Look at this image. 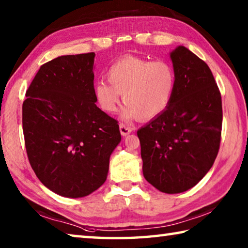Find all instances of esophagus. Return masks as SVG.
Segmentation results:
<instances>
[{"label":"esophagus","instance_id":"esophagus-1","mask_svg":"<svg viewBox=\"0 0 248 248\" xmlns=\"http://www.w3.org/2000/svg\"><path fill=\"white\" fill-rule=\"evenodd\" d=\"M119 129H120L121 136H124V137L128 136V134L131 133V131H132V128H130V127H128V125H125L124 124H119Z\"/></svg>","mask_w":248,"mask_h":248}]
</instances>
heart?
I'll use <instances>...</instances> for the list:
<instances>
[{
  "instance_id": "heart-1",
  "label": "heart",
  "mask_w": 248,
  "mask_h": 248,
  "mask_svg": "<svg viewBox=\"0 0 248 248\" xmlns=\"http://www.w3.org/2000/svg\"><path fill=\"white\" fill-rule=\"evenodd\" d=\"M107 81L96 83L94 93L100 108L114 114L123 95L124 118L148 120L162 114L170 103L176 75L169 62L149 61L129 56L115 62L106 73Z\"/></svg>"
}]
</instances>
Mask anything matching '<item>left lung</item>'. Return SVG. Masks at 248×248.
Masks as SVG:
<instances>
[{"instance_id": "8db88e82", "label": "left lung", "mask_w": 248, "mask_h": 248, "mask_svg": "<svg viewBox=\"0 0 248 248\" xmlns=\"http://www.w3.org/2000/svg\"><path fill=\"white\" fill-rule=\"evenodd\" d=\"M176 84L162 114L138 130L143 176L159 191L179 194L198 184L219 152L222 100L208 64L179 46L170 52Z\"/></svg>"}]
</instances>
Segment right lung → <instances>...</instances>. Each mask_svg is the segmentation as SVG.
<instances>
[{
	"label": "right lung",
	"mask_w": 248,
	"mask_h": 248,
	"mask_svg": "<svg viewBox=\"0 0 248 248\" xmlns=\"http://www.w3.org/2000/svg\"><path fill=\"white\" fill-rule=\"evenodd\" d=\"M94 58V52L71 54L43 64L23 103L31 169L48 189L68 198L102 186L121 140L118 121L95 104Z\"/></svg>",
	"instance_id": "right-lung-1"
}]
</instances>
